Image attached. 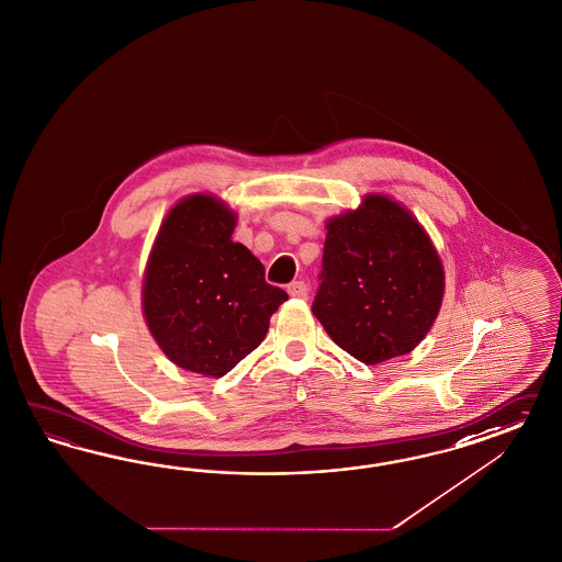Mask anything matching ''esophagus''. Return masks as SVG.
Returning a JSON list of instances; mask_svg holds the SVG:
<instances>
[{
  "instance_id": "obj_1",
  "label": "esophagus",
  "mask_w": 562,
  "mask_h": 562,
  "mask_svg": "<svg viewBox=\"0 0 562 562\" xmlns=\"http://www.w3.org/2000/svg\"><path fill=\"white\" fill-rule=\"evenodd\" d=\"M289 294L294 296V299H306L308 296V289H306L305 282L296 280V282H290Z\"/></svg>"
}]
</instances>
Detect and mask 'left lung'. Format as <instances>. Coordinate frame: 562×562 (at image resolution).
Segmentation results:
<instances>
[{"instance_id": "1", "label": "left lung", "mask_w": 562, "mask_h": 562, "mask_svg": "<svg viewBox=\"0 0 562 562\" xmlns=\"http://www.w3.org/2000/svg\"><path fill=\"white\" fill-rule=\"evenodd\" d=\"M313 313L364 364L412 352L441 308V259L406 207L369 195L327 222Z\"/></svg>"}]
</instances>
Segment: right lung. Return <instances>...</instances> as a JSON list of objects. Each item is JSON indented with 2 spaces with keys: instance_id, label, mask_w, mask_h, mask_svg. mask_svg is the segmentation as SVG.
<instances>
[{
  "instance_id": "1",
  "label": "right lung",
  "mask_w": 562,
  "mask_h": 562,
  "mask_svg": "<svg viewBox=\"0 0 562 562\" xmlns=\"http://www.w3.org/2000/svg\"><path fill=\"white\" fill-rule=\"evenodd\" d=\"M235 214L210 195L179 202L162 222L142 305L162 352L181 369L222 376L263 341L289 294L235 243Z\"/></svg>"
}]
</instances>
